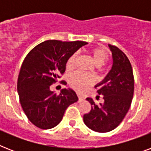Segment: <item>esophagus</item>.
<instances>
[{"instance_id": "34e87169", "label": "esophagus", "mask_w": 151, "mask_h": 151, "mask_svg": "<svg viewBox=\"0 0 151 151\" xmlns=\"http://www.w3.org/2000/svg\"><path fill=\"white\" fill-rule=\"evenodd\" d=\"M77 96H78V100L79 101H81V100H82L83 99H84V97L82 96H81L80 94H78L77 95Z\"/></svg>"}]
</instances>
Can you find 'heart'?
I'll list each match as a JSON object with an SVG mask.
<instances>
[{
    "instance_id": "b5f03b06",
    "label": "heart",
    "mask_w": 151,
    "mask_h": 151,
    "mask_svg": "<svg viewBox=\"0 0 151 151\" xmlns=\"http://www.w3.org/2000/svg\"><path fill=\"white\" fill-rule=\"evenodd\" d=\"M89 54L92 56L94 63L97 66H102L107 63L109 59V53L106 48L103 47H96L89 50ZM77 55L73 54L69 57L66 63V70H71L75 66ZM69 84L71 88L77 92H82L93 84L92 77L80 72L72 73L69 78Z\"/></svg>"
}]
</instances>
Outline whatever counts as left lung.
Wrapping results in <instances>:
<instances>
[{"mask_svg":"<svg viewBox=\"0 0 151 151\" xmlns=\"http://www.w3.org/2000/svg\"><path fill=\"white\" fill-rule=\"evenodd\" d=\"M109 47L114 59L112 69L95 86L104 102L96 104L92 98H87L92 109L83 117L85 124L98 132L112 131L121 124L131 106L134 94L133 71L129 59L117 47L112 45Z\"/></svg>","mask_w":151,"mask_h":151,"instance_id":"obj_1","label":"left lung"}]
</instances>
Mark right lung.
<instances>
[{"label": "right lung", "instance_id": "obj_1", "mask_svg": "<svg viewBox=\"0 0 151 151\" xmlns=\"http://www.w3.org/2000/svg\"><path fill=\"white\" fill-rule=\"evenodd\" d=\"M86 44L48 40L35 46L22 62L17 82L19 102L27 118L39 129L56 126L66 108L78 101L73 90L64 88L57 95L50 86L64 73L69 57Z\"/></svg>", "mask_w": 151, "mask_h": 151}]
</instances>
